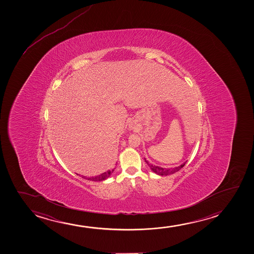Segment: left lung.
Segmentation results:
<instances>
[{
  "instance_id": "8db88e82",
  "label": "left lung",
  "mask_w": 254,
  "mask_h": 254,
  "mask_svg": "<svg viewBox=\"0 0 254 254\" xmlns=\"http://www.w3.org/2000/svg\"><path fill=\"white\" fill-rule=\"evenodd\" d=\"M145 161H146V164L148 165V167H150L151 171H153L154 174L160 175V176H167V175H170V174H174V173H176V172H178V171L181 169L182 167H184L186 163H187V161H186L184 163L181 164V166H179V167L166 168V167H159V166H155V165L149 163L146 159H145Z\"/></svg>"
}]
</instances>
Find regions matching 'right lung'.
Here are the masks:
<instances>
[{
    "instance_id": "add662e5",
    "label": "right lung",
    "mask_w": 254,
    "mask_h": 254,
    "mask_svg": "<svg viewBox=\"0 0 254 254\" xmlns=\"http://www.w3.org/2000/svg\"><path fill=\"white\" fill-rule=\"evenodd\" d=\"M114 171H115V168H114V169H112V170L107 171V172H105V173H103V174H100V175H97V176H94V177L86 178L85 176H82V177H83V179H86V180H87V181H105V180H107V179H108V178L111 176V174L114 173Z\"/></svg>"
}]
</instances>
